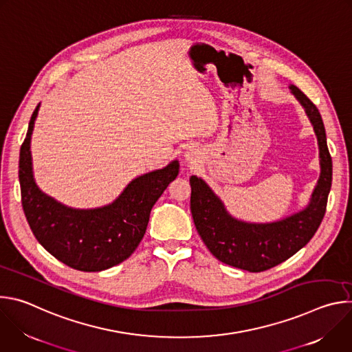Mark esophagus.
Masks as SVG:
<instances>
[{"instance_id":"obj_1","label":"esophagus","mask_w":352,"mask_h":352,"mask_svg":"<svg viewBox=\"0 0 352 352\" xmlns=\"http://www.w3.org/2000/svg\"><path fill=\"white\" fill-rule=\"evenodd\" d=\"M185 156H186V160L192 162V160L195 159V156H196V152H195V150H190V148H189V150H188V152H186V155H185Z\"/></svg>"}]
</instances>
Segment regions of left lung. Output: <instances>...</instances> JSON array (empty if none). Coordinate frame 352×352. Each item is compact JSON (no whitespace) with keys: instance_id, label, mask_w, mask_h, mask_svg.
Returning <instances> with one entry per match:
<instances>
[{"instance_id":"left-lung-1","label":"left lung","mask_w":352,"mask_h":352,"mask_svg":"<svg viewBox=\"0 0 352 352\" xmlns=\"http://www.w3.org/2000/svg\"><path fill=\"white\" fill-rule=\"evenodd\" d=\"M289 89L304 107L319 144L320 177L304 210L273 223H246L227 212L202 178L192 175L189 179L190 212L200 238L220 262L252 273L283 263L311 241L324 217L331 188L333 166L320 113L296 86Z\"/></svg>"}]
</instances>
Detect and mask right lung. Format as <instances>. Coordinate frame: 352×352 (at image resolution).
Instances as JSON below:
<instances>
[{
  "instance_id": "obj_1",
  "label": "right lung",
  "mask_w": 352,
  "mask_h": 352,
  "mask_svg": "<svg viewBox=\"0 0 352 352\" xmlns=\"http://www.w3.org/2000/svg\"><path fill=\"white\" fill-rule=\"evenodd\" d=\"M40 104L32 114L19 155V182L26 220L41 246L80 272H102L128 259L140 243L150 212L174 181L179 163L143 174L128 184L113 204L72 209L43 193L34 182L30 139Z\"/></svg>"
}]
</instances>
